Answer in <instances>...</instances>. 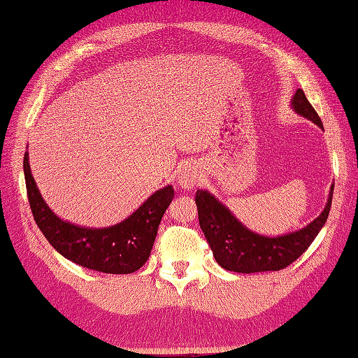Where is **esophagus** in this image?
Returning <instances> with one entry per match:
<instances>
[{
    "instance_id": "obj_1",
    "label": "esophagus",
    "mask_w": 358,
    "mask_h": 358,
    "mask_svg": "<svg viewBox=\"0 0 358 358\" xmlns=\"http://www.w3.org/2000/svg\"><path fill=\"white\" fill-rule=\"evenodd\" d=\"M199 178H201V173L198 171L196 166H193L192 164L190 165H184L180 168L179 171V178H178V182L180 187L184 188H192L193 185H196L199 182Z\"/></svg>"
}]
</instances>
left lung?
I'll return each instance as SVG.
<instances>
[{
    "mask_svg": "<svg viewBox=\"0 0 358 358\" xmlns=\"http://www.w3.org/2000/svg\"><path fill=\"white\" fill-rule=\"evenodd\" d=\"M293 109L299 115L322 127V121L313 106L308 103L301 89L293 98ZM334 187L330 190L327 206L322 213L308 226L298 232L269 238L254 234L238 222V220L220 204L210 193L198 190L194 202L198 206L199 226L210 246L215 260L221 268L234 273L279 271L301 257L326 224L332 206Z\"/></svg>",
    "mask_w": 358,
    "mask_h": 358,
    "instance_id": "8db88e82",
    "label": "left lung"
}]
</instances>
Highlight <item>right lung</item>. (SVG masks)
<instances>
[{"label": "right lung", "instance_id": "add662e5", "mask_svg": "<svg viewBox=\"0 0 358 358\" xmlns=\"http://www.w3.org/2000/svg\"><path fill=\"white\" fill-rule=\"evenodd\" d=\"M23 170L34 220L65 259L106 274H131L150 259L162 217L174 198L171 185L157 190L120 224L89 229L60 220L50 210L31 174L28 152H24Z\"/></svg>", "mask_w": 358, "mask_h": 358}]
</instances>
